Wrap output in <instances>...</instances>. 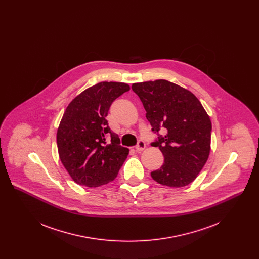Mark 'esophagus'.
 I'll return each instance as SVG.
<instances>
[{"label": "esophagus", "mask_w": 259, "mask_h": 259, "mask_svg": "<svg viewBox=\"0 0 259 259\" xmlns=\"http://www.w3.org/2000/svg\"><path fill=\"white\" fill-rule=\"evenodd\" d=\"M146 148V143L144 142V141H139L138 142V145L136 146V150L138 151V152H141V151H143L144 149Z\"/></svg>", "instance_id": "esophagus-1"}]
</instances>
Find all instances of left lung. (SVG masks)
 Masks as SVG:
<instances>
[{"label": "left lung", "mask_w": 259, "mask_h": 259, "mask_svg": "<svg viewBox=\"0 0 259 259\" xmlns=\"http://www.w3.org/2000/svg\"><path fill=\"white\" fill-rule=\"evenodd\" d=\"M132 89L147 111L152 131L166 134L152 143L164 155L151 178L162 185L183 187L192 183L206 164L210 150L211 122L197 97L166 79L133 83Z\"/></svg>", "instance_id": "1"}]
</instances>
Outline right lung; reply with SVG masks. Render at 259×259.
I'll use <instances>...</instances> for the list:
<instances>
[{
  "mask_svg": "<svg viewBox=\"0 0 259 259\" xmlns=\"http://www.w3.org/2000/svg\"><path fill=\"white\" fill-rule=\"evenodd\" d=\"M128 90L124 82L102 81L82 91L67 107L56 140L59 158L74 183L98 187L116 178L129 149L119 145L106 117L111 103Z\"/></svg>",
  "mask_w": 259,
  "mask_h": 259,
  "instance_id": "right-lung-1",
  "label": "right lung"
}]
</instances>
